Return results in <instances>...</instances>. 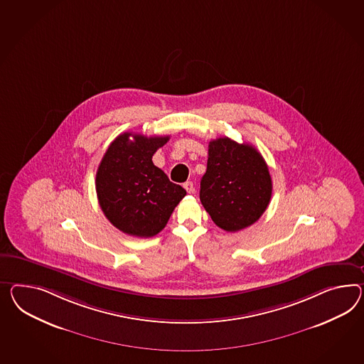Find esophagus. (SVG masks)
<instances>
[{
	"instance_id": "1",
	"label": "esophagus",
	"mask_w": 364,
	"mask_h": 364,
	"mask_svg": "<svg viewBox=\"0 0 364 364\" xmlns=\"http://www.w3.org/2000/svg\"><path fill=\"white\" fill-rule=\"evenodd\" d=\"M183 187L186 188V191L188 193V194H194V193H196V187H194V183H193V182H190V181L185 182V183H183Z\"/></svg>"
}]
</instances>
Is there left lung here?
I'll use <instances>...</instances> for the list:
<instances>
[{
	"instance_id": "obj_1",
	"label": "left lung",
	"mask_w": 364,
	"mask_h": 364,
	"mask_svg": "<svg viewBox=\"0 0 364 364\" xmlns=\"http://www.w3.org/2000/svg\"><path fill=\"white\" fill-rule=\"evenodd\" d=\"M272 196L267 162L250 144L228 137L210 141L199 198L213 222L236 232L259 220Z\"/></svg>"
}]
</instances>
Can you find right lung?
Here are the masks:
<instances>
[{"label": "right lung", "instance_id": "obj_1", "mask_svg": "<svg viewBox=\"0 0 364 364\" xmlns=\"http://www.w3.org/2000/svg\"><path fill=\"white\" fill-rule=\"evenodd\" d=\"M168 139L125 132L104 154L96 171L99 205L107 219L124 233L151 237L161 232L186 196V190L170 182L151 161Z\"/></svg>", "mask_w": 364, "mask_h": 364}]
</instances>
